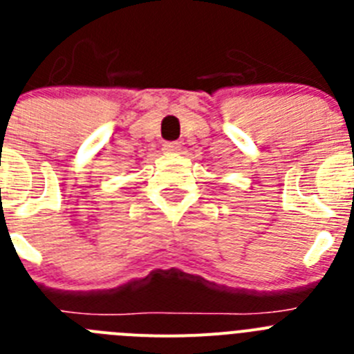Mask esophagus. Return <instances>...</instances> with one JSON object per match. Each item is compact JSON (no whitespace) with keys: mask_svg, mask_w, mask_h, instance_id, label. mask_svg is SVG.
<instances>
[{"mask_svg":"<svg viewBox=\"0 0 354 354\" xmlns=\"http://www.w3.org/2000/svg\"><path fill=\"white\" fill-rule=\"evenodd\" d=\"M162 150H165L167 154H177V152L180 150V143L179 142H168V143H165Z\"/></svg>","mask_w":354,"mask_h":354,"instance_id":"esophagus-1","label":"esophagus"}]
</instances>
